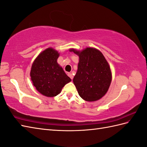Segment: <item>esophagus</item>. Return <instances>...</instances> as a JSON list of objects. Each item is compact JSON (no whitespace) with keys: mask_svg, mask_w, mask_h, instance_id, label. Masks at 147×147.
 I'll use <instances>...</instances> for the list:
<instances>
[{"mask_svg":"<svg viewBox=\"0 0 147 147\" xmlns=\"http://www.w3.org/2000/svg\"><path fill=\"white\" fill-rule=\"evenodd\" d=\"M67 75H68V76L71 79V80H73V74L72 73H67Z\"/></svg>","mask_w":147,"mask_h":147,"instance_id":"esophagus-1","label":"esophagus"}]
</instances>
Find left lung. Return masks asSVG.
<instances>
[{"mask_svg": "<svg viewBox=\"0 0 147 147\" xmlns=\"http://www.w3.org/2000/svg\"><path fill=\"white\" fill-rule=\"evenodd\" d=\"M79 56L78 71L73 83L83 100L93 102L100 99L108 91L112 81L111 68L104 55L94 48L82 51L70 49Z\"/></svg>", "mask_w": 147, "mask_h": 147, "instance_id": "left-lung-1", "label": "left lung"}]
</instances>
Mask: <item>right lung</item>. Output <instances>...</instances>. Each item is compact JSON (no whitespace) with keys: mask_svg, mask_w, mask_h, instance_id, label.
<instances>
[{"mask_svg":"<svg viewBox=\"0 0 147 147\" xmlns=\"http://www.w3.org/2000/svg\"><path fill=\"white\" fill-rule=\"evenodd\" d=\"M59 56L55 50L47 49L36 58L30 72L34 86L41 94L49 97L59 94L65 84L71 81L57 62Z\"/></svg>","mask_w":147,"mask_h":147,"instance_id":"add662e5","label":"right lung"}]
</instances>
